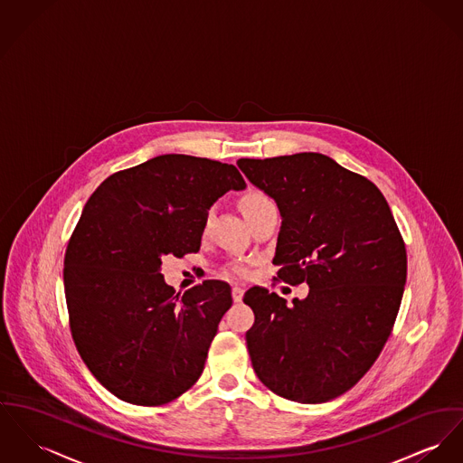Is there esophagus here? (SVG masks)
Masks as SVG:
<instances>
[{
    "label": "esophagus",
    "mask_w": 463,
    "mask_h": 463,
    "mask_svg": "<svg viewBox=\"0 0 463 463\" xmlns=\"http://www.w3.org/2000/svg\"><path fill=\"white\" fill-rule=\"evenodd\" d=\"M243 294H245V290L241 287H232V299H234V303H240L243 299Z\"/></svg>",
    "instance_id": "34e87169"
}]
</instances>
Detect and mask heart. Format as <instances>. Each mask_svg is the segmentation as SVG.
Returning <instances> with one entry per match:
<instances>
[{"mask_svg": "<svg viewBox=\"0 0 463 463\" xmlns=\"http://www.w3.org/2000/svg\"><path fill=\"white\" fill-rule=\"evenodd\" d=\"M266 201H269L266 194H262V192H259V190H250V192H247V194L241 197V203H240V204H241V212H243V214L249 213L250 210H253V208L264 204ZM231 271L236 273V275H245V273H247L245 266H241V264L232 266Z\"/></svg>", "mask_w": 463, "mask_h": 463, "instance_id": "obj_1", "label": "heart"}]
</instances>
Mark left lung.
I'll return each instance as SVG.
<instances>
[{
  "instance_id": "left-lung-1",
  "label": "left lung",
  "mask_w": 463,
  "mask_h": 463,
  "mask_svg": "<svg viewBox=\"0 0 463 463\" xmlns=\"http://www.w3.org/2000/svg\"><path fill=\"white\" fill-rule=\"evenodd\" d=\"M241 173L275 199L282 227L273 264L305 299L253 287L243 301L260 383L299 403L349 392L392 335L407 279V251L381 190L320 153L240 158Z\"/></svg>"
}]
</instances>
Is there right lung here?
Masks as SVG:
<instances>
[{"label": "right lung", "instance_id": "1", "mask_svg": "<svg viewBox=\"0 0 463 463\" xmlns=\"http://www.w3.org/2000/svg\"><path fill=\"white\" fill-rule=\"evenodd\" d=\"M245 186L231 164L160 155L114 173L88 199L65 253L71 338L119 400L164 405L201 377L231 287L204 280L176 294L162 257L199 251L208 210Z\"/></svg>", "mask_w": 463, "mask_h": 463}]
</instances>
